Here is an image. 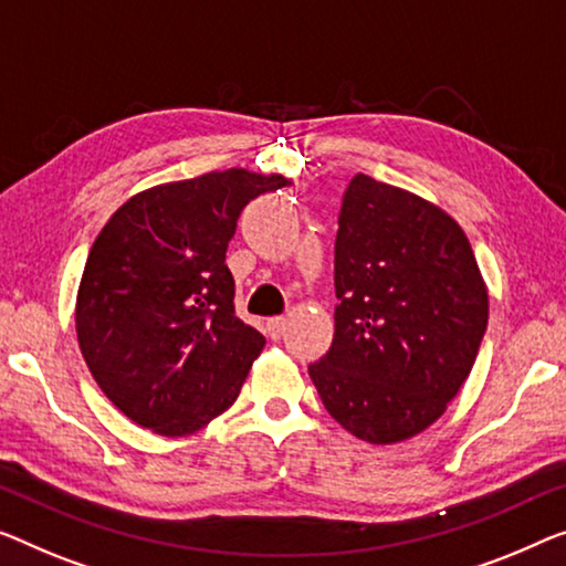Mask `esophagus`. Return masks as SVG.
<instances>
[{"instance_id": "1", "label": "esophagus", "mask_w": 566, "mask_h": 566, "mask_svg": "<svg viewBox=\"0 0 566 566\" xmlns=\"http://www.w3.org/2000/svg\"><path fill=\"white\" fill-rule=\"evenodd\" d=\"M266 331H269V335L274 337H282L284 335V331H286V317H272V319H266Z\"/></svg>"}]
</instances>
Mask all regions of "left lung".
<instances>
[{
    "instance_id": "obj_1",
    "label": "left lung",
    "mask_w": 566,
    "mask_h": 566,
    "mask_svg": "<svg viewBox=\"0 0 566 566\" xmlns=\"http://www.w3.org/2000/svg\"><path fill=\"white\" fill-rule=\"evenodd\" d=\"M335 335L310 378L337 424L370 444L424 432L475 364L488 290L458 221L356 175L335 239Z\"/></svg>"
}]
</instances>
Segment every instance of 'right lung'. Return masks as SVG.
Wrapping results in <instances>:
<instances>
[{
    "label": "right lung",
    "mask_w": 566,
    "mask_h": 566,
    "mask_svg": "<svg viewBox=\"0 0 566 566\" xmlns=\"http://www.w3.org/2000/svg\"><path fill=\"white\" fill-rule=\"evenodd\" d=\"M282 175L231 167L132 196L96 235L75 297L91 376L134 424L198 432L239 396L264 335L235 317L226 249Z\"/></svg>",
    "instance_id": "obj_1"
}]
</instances>
